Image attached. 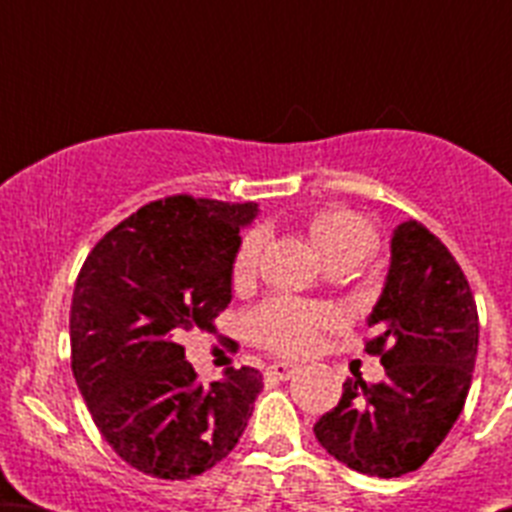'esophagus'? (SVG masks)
I'll return each instance as SVG.
<instances>
[{
    "mask_svg": "<svg viewBox=\"0 0 512 512\" xmlns=\"http://www.w3.org/2000/svg\"><path fill=\"white\" fill-rule=\"evenodd\" d=\"M266 374L274 379H282V382H287V379H292L297 374V366L287 364V361H279V364H271L269 369H266Z\"/></svg>",
    "mask_w": 512,
    "mask_h": 512,
    "instance_id": "obj_1",
    "label": "esophagus"
}]
</instances>
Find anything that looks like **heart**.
Listing matches in <instances>:
<instances>
[{
    "label": "heart",
    "mask_w": 512,
    "mask_h": 512,
    "mask_svg": "<svg viewBox=\"0 0 512 512\" xmlns=\"http://www.w3.org/2000/svg\"><path fill=\"white\" fill-rule=\"evenodd\" d=\"M312 248L328 261L338 253H369L374 246V230L364 217L346 207H325L307 220ZM261 235L246 233L233 253L230 282L246 287L259 269ZM336 312L330 307L302 305L292 300H271L253 310L251 336L259 346L284 356H302L315 348L325 328L336 325Z\"/></svg>",
    "instance_id": "1"
}]
</instances>
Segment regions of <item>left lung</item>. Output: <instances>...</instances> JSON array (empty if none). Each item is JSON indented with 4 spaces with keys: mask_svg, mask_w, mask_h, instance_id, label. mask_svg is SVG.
Returning a JSON list of instances; mask_svg holds the SVG:
<instances>
[{
    "mask_svg": "<svg viewBox=\"0 0 512 512\" xmlns=\"http://www.w3.org/2000/svg\"><path fill=\"white\" fill-rule=\"evenodd\" d=\"M384 379H346L315 423L330 456L369 477L420 469L449 436L472 384L479 343L477 302L451 251L418 220L397 225L382 297L369 315Z\"/></svg>",
    "mask_w": 512,
    "mask_h": 512,
    "instance_id": "obj_1",
    "label": "left lung"
}]
</instances>
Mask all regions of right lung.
<instances>
[{
    "instance_id": "add662e5",
    "label": "right lung",
    "mask_w": 512,
    "mask_h": 512,
    "mask_svg": "<svg viewBox=\"0 0 512 512\" xmlns=\"http://www.w3.org/2000/svg\"><path fill=\"white\" fill-rule=\"evenodd\" d=\"M253 202L174 194L92 248L71 300V372L94 425L125 464L158 479L207 472L235 449L259 397L253 366L202 387L187 330H215Z\"/></svg>"
}]
</instances>
